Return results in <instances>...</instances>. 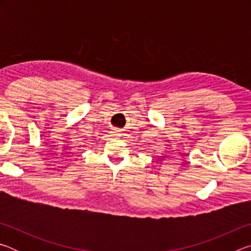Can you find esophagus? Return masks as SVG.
I'll return each mask as SVG.
<instances>
[{
    "label": "esophagus",
    "mask_w": 251,
    "mask_h": 251,
    "mask_svg": "<svg viewBox=\"0 0 251 251\" xmlns=\"http://www.w3.org/2000/svg\"><path fill=\"white\" fill-rule=\"evenodd\" d=\"M113 135H114V137H118V136H121V134L118 133V131H113Z\"/></svg>",
    "instance_id": "34e87169"
}]
</instances>
